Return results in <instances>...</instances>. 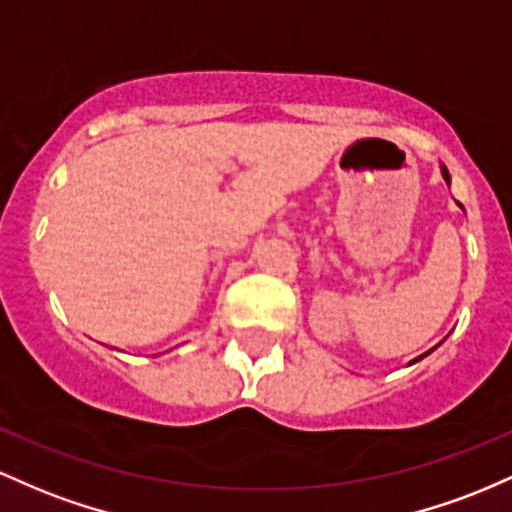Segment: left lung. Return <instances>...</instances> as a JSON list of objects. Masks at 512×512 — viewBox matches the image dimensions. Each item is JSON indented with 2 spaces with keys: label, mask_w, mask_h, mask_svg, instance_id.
Returning <instances> with one entry per match:
<instances>
[{
  "label": "left lung",
  "mask_w": 512,
  "mask_h": 512,
  "mask_svg": "<svg viewBox=\"0 0 512 512\" xmlns=\"http://www.w3.org/2000/svg\"><path fill=\"white\" fill-rule=\"evenodd\" d=\"M442 176H445V181L450 183V174H447V169H445V166H442ZM428 353H430V350H428ZM428 353H426V355H428ZM421 358H423V355H421ZM421 358H418V360H421ZM413 363H416V360H413Z\"/></svg>",
  "instance_id": "obj_1"
}]
</instances>
